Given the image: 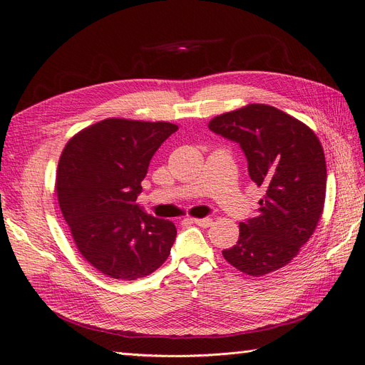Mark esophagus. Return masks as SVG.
Here are the masks:
<instances>
[{
  "mask_svg": "<svg viewBox=\"0 0 365 365\" xmlns=\"http://www.w3.org/2000/svg\"><path fill=\"white\" fill-rule=\"evenodd\" d=\"M192 220H193V224L200 225V227H210L213 222V219H210V217H195Z\"/></svg>",
  "mask_w": 365,
  "mask_h": 365,
  "instance_id": "34e87169",
  "label": "esophagus"
}]
</instances>
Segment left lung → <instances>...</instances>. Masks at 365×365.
I'll return each instance as SVG.
<instances>
[{
	"label": "left lung",
	"instance_id": "obj_1",
	"mask_svg": "<svg viewBox=\"0 0 365 365\" xmlns=\"http://www.w3.org/2000/svg\"><path fill=\"white\" fill-rule=\"evenodd\" d=\"M239 143L250 178L264 190L257 216L239 224V240L224 250L240 272L262 277L286 267L314 235L326 200V158L315 132L280 109L250 103L208 121Z\"/></svg>",
	"mask_w": 365,
	"mask_h": 365
}]
</instances>
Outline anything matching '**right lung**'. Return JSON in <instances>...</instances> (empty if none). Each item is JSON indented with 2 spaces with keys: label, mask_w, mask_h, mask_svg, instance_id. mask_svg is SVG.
Returning a JSON list of instances; mask_svg holds the SVG:
<instances>
[{
  "label": "right lung",
  "mask_w": 365,
  "mask_h": 365,
  "mask_svg": "<svg viewBox=\"0 0 365 365\" xmlns=\"http://www.w3.org/2000/svg\"><path fill=\"white\" fill-rule=\"evenodd\" d=\"M175 130L168 121L106 118L77 132L61 153V212L82 257L108 277H146L169 257L173 222L135 201L153 153Z\"/></svg>",
  "instance_id": "1"
}]
</instances>
